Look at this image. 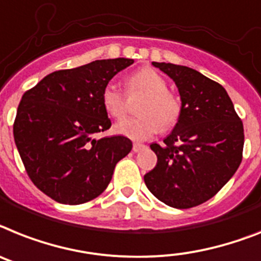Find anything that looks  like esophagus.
Wrapping results in <instances>:
<instances>
[{
	"mask_svg": "<svg viewBox=\"0 0 261 261\" xmlns=\"http://www.w3.org/2000/svg\"><path fill=\"white\" fill-rule=\"evenodd\" d=\"M146 147H147V146H144V144L142 143H134L133 144V151H134V152H139V151L144 150Z\"/></svg>",
	"mask_w": 261,
	"mask_h": 261,
	"instance_id": "obj_1",
	"label": "esophagus"
}]
</instances>
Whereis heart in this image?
Here are the masks:
<instances>
[{
  "mask_svg": "<svg viewBox=\"0 0 261 261\" xmlns=\"http://www.w3.org/2000/svg\"><path fill=\"white\" fill-rule=\"evenodd\" d=\"M128 93H142L146 98L139 107L142 114L138 118H126L115 126L118 134L134 139L146 141L162 126L170 128L178 122L181 113L179 98L167 90V82L162 74L151 67H142L127 78ZM100 100L110 117L119 119L126 114V95L115 83H107L102 90Z\"/></svg>",
  "mask_w": 261,
  "mask_h": 261,
  "instance_id": "b5f03b06",
  "label": "heart"
}]
</instances>
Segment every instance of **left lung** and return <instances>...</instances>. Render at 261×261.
I'll use <instances>...</instances> for the list:
<instances>
[{
    "label": "left lung",
    "instance_id": "1",
    "mask_svg": "<svg viewBox=\"0 0 261 261\" xmlns=\"http://www.w3.org/2000/svg\"><path fill=\"white\" fill-rule=\"evenodd\" d=\"M178 87L181 113L144 175L150 192L174 208L204 203L233 176L242 163L244 128L222 85L191 67L152 62Z\"/></svg>",
    "mask_w": 261,
    "mask_h": 261
}]
</instances>
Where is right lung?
Instances as JSON below:
<instances>
[{"mask_svg":"<svg viewBox=\"0 0 261 261\" xmlns=\"http://www.w3.org/2000/svg\"><path fill=\"white\" fill-rule=\"evenodd\" d=\"M133 63L98 60L54 71L23 94L13 126L15 146L33 183L58 203L82 204L99 196L133 148L122 135L95 138L111 126L102 90Z\"/></svg>","mask_w":261,"mask_h":261,"instance_id":"1","label":"right lung"}]
</instances>
